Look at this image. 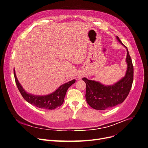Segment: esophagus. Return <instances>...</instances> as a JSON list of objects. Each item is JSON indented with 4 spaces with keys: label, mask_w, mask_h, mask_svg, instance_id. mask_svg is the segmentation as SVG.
I'll return each instance as SVG.
<instances>
[{
    "label": "esophagus",
    "mask_w": 148,
    "mask_h": 148,
    "mask_svg": "<svg viewBox=\"0 0 148 148\" xmlns=\"http://www.w3.org/2000/svg\"><path fill=\"white\" fill-rule=\"evenodd\" d=\"M82 75H80V74H78V78L81 79V78H82Z\"/></svg>",
    "instance_id": "1"
}]
</instances>
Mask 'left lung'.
<instances>
[{"instance_id": "8db88e82", "label": "left lung", "mask_w": 148, "mask_h": 148, "mask_svg": "<svg viewBox=\"0 0 148 148\" xmlns=\"http://www.w3.org/2000/svg\"><path fill=\"white\" fill-rule=\"evenodd\" d=\"M118 41L127 50L126 62L127 67L125 75L117 82L111 85H105L99 81L89 80L84 77L86 83V100L93 108L105 110L122 103L127 97L133 82L134 69L127 48L116 36Z\"/></svg>"}]
</instances>
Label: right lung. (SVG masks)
<instances>
[{"label": "right lung", "instance_id": "1", "mask_svg": "<svg viewBox=\"0 0 148 148\" xmlns=\"http://www.w3.org/2000/svg\"><path fill=\"white\" fill-rule=\"evenodd\" d=\"M14 74L17 88L23 99L30 104L38 108L45 110H52L60 107L63 103L67 89L75 82V79L69 81L60 86L55 92L47 95H34L26 92L22 88L16 78L14 69Z\"/></svg>", "mask_w": 148, "mask_h": 148}]
</instances>
